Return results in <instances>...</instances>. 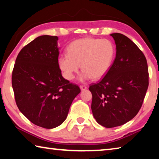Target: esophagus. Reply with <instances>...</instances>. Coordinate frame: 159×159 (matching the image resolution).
Segmentation results:
<instances>
[{
  "label": "esophagus",
  "instance_id": "1",
  "mask_svg": "<svg viewBox=\"0 0 159 159\" xmlns=\"http://www.w3.org/2000/svg\"><path fill=\"white\" fill-rule=\"evenodd\" d=\"M80 88L81 90H85L87 89L88 88H87V86H85V85H80Z\"/></svg>",
  "mask_w": 159,
  "mask_h": 159
}]
</instances>
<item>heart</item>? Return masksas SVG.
Here are the masks:
<instances>
[{
  "instance_id": "heart-1",
  "label": "heart",
  "mask_w": 159,
  "mask_h": 159,
  "mask_svg": "<svg viewBox=\"0 0 159 159\" xmlns=\"http://www.w3.org/2000/svg\"><path fill=\"white\" fill-rule=\"evenodd\" d=\"M67 55L58 58V66L67 80H72L81 66L82 80L92 78L100 79L105 76L114 62L116 48L109 40L84 38L69 45Z\"/></svg>"
}]
</instances>
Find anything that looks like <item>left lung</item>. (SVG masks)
<instances>
[{"label": "left lung", "instance_id": "1", "mask_svg": "<svg viewBox=\"0 0 159 159\" xmlns=\"http://www.w3.org/2000/svg\"><path fill=\"white\" fill-rule=\"evenodd\" d=\"M116 55L109 71L100 81L90 85L93 114L105 128L122 125L135 116L149 86L146 57L125 35L114 33Z\"/></svg>", "mask_w": 159, "mask_h": 159}]
</instances>
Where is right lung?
<instances>
[{"instance_id":"obj_1","label":"right lung","mask_w":159,"mask_h":159,"mask_svg":"<svg viewBox=\"0 0 159 159\" xmlns=\"http://www.w3.org/2000/svg\"><path fill=\"white\" fill-rule=\"evenodd\" d=\"M57 36H41L19 52L12 85L20 111L34 124L51 129L61 125L80 88L61 76Z\"/></svg>"}]
</instances>
